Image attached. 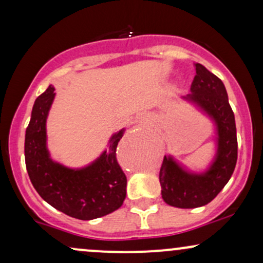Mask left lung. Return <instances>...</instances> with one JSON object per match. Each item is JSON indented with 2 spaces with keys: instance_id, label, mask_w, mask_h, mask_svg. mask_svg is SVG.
<instances>
[{
  "instance_id": "obj_1",
  "label": "left lung",
  "mask_w": 263,
  "mask_h": 263,
  "mask_svg": "<svg viewBox=\"0 0 263 263\" xmlns=\"http://www.w3.org/2000/svg\"><path fill=\"white\" fill-rule=\"evenodd\" d=\"M186 96L215 120L218 126V156L205 174H189L171 157L164 156L159 172L162 198L168 205L193 209L210 203L229 182L237 162L235 116L228 92L216 75L204 65L195 64V77Z\"/></svg>"
}]
</instances>
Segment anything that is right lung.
I'll return each mask as SVG.
<instances>
[{"label":"right lung","mask_w":263,"mask_h":263,"mask_svg":"<svg viewBox=\"0 0 263 263\" xmlns=\"http://www.w3.org/2000/svg\"><path fill=\"white\" fill-rule=\"evenodd\" d=\"M49 86L33 105L26 129L25 158L29 179L48 204L71 218L92 220L117 210L126 198L127 178L117 162V144L123 131L112 136L100 158L83 170H69L49 158L45 146V120L54 99Z\"/></svg>","instance_id":"right-lung-1"}]
</instances>
